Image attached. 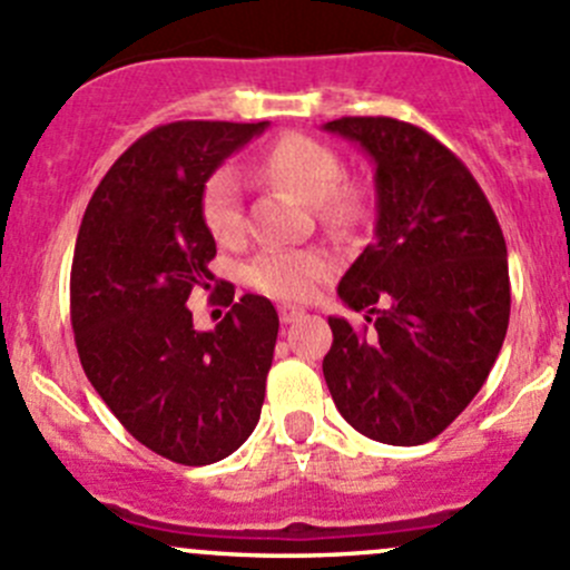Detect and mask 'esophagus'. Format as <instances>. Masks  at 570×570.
<instances>
[{"label": "esophagus", "instance_id": "esophagus-1", "mask_svg": "<svg viewBox=\"0 0 570 570\" xmlns=\"http://www.w3.org/2000/svg\"><path fill=\"white\" fill-rule=\"evenodd\" d=\"M303 308H295V306H281L278 308V317H281V322H284V325H289V322H297L303 317Z\"/></svg>", "mask_w": 570, "mask_h": 570}]
</instances>
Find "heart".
Here are the masks:
<instances>
[{
  "instance_id": "obj_1",
  "label": "heart",
  "mask_w": 570,
  "mask_h": 570,
  "mask_svg": "<svg viewBox=\"0 0 570 570\" xmlns=\"http://www.w3.org/2000/svg\"><path fill=\"white\" fill-rule=\"evenodd\" d=\"M256 174L286 184L317 206L333 228H344L361 215L364 198L358 187L342 178L336 151L317 137L284 135L256 159ZM200 217L220 245H237L245 237L243 184L228 165L217 168L200 189ZM333 262L320 248H267L248 264L245 275L253 289L278 301H306L331 275Z\"/></svg>"
}]
</instances>
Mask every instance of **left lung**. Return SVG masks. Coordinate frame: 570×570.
<instances>
[{"mask_svg":"<svg viewBox=\"0 0 570 570\" xmlns=\"http://www.w3.org/2000/svg\"><path fill=\"white\" fill-rule=\"evenodd\" d=\"M375 165V243L338 281L372 331L327 317L322 361L338 413L366 439L416 446L474 400L510 320L508 245L485 193L433 135L396 118L322 126Z\"/></svg>","mask_w":570,"mask_h":570,"instance_id":"1","label":"left lung"}]
</instances>
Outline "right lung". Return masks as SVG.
Returning a JSON list of instances; mask_svg holds the SVG:
<instances>
[{"mask_svg":"<svg viewBox=\"0 0 570 570\" xmlns=\"http://www.w3.org/2000/svg\"><path fill=\"white\" fill-rule=\"evenodd\" d=\"M264 129L267 120H176L142 135L96 187L73 248L85 375L140 444L181 465L228 458L262 416L275 306L243 295L215 331H195L187 297L215 284L204 181Z\"/></svg>","mask_w":570,"mask_h":570,"instance_id":"add662e5","label":"right lung"}]
</instances>
